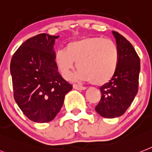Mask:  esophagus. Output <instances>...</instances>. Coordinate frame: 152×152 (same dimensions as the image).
<instances>
[{
  "mask_svg": "<svg viewBox=\"0 0 152 152\" xmlns=\"http://www.w3.org/2000/svg\"><path fill=\"white\" fill-rule=\"evenodd\" d=\"M73 88H75V89H77V90H85V89H86V88L84 87V86H81V85H76V84H74Z\"/></svg>",
  "mask_w": 152,
  "mask_h": 152,
  "instance_id": "1",
  "label": "esophagus"
}]
</instances>
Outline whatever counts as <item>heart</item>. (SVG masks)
Segmentation results:
<instances>
[{
  "label": "heart",
  "instance_id": "obj_1",
  "mask_svg": "<svg viewBox=\"0 0 152 152\" xmlns=\"http://www.w3.org/2000/svg\"><path fill=\"white\" fill-rule=\"evenodd\" d=\"M54 61L65 79L71 78L77 63V80L104 85L113 78L118 67V46L101 36L84 37L69 42L65 50L56 51Z\"/></svg>",
  "mask_w": 152,
  "mask_h": 152
}]
</instances>
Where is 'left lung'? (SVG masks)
Wrapping results in <instances>:
<instances>
[{
	"mask_svg": "<svg viewBox=\"0 0 152 152\" xmlns=\"http://www.w3.org/2000/svg\"><path fill=\"white\" fill-rule=\"evenodd\" d=\"M119 50V64L113 78L101 86V99L96 111L105 118L122 116L138 91L140 58L132 44L119 32L113 31Z\"/></svg>",
	"mask_w": 152,
	"mask_h": 152,
	"instance_id": "left-lung-1",
	"label": "left lung"
}]
</instances>
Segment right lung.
<instances>
[{"label": "right lung", "mask_w": 152, "mask_h": 152, "mask_svg": "<svg viewBox=\"0 0 152 152\" xmlns=\"http://www.w3.org/2000/svg\"><path fill=\"white\" fill-rule=\"evenodd\" d=\"M58 36L41 33L28 39L14 53L10 71L14 99L30 120L47 123L55 118L72 85L63 78L54 61Z\"/></svg>", "instance_id": "1"}]
</instances>
